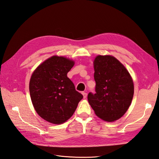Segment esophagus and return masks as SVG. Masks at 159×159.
<instances>
[{"mask_svg":"<svg viewBox=\"0 0 159 159\" xmlns=\"http://www.w3.org/2000/svg\"><path fill=\"white\" fill-rule=\"evenodd\" d=\"M81 93H82V95H83V96H84V99H85L86 98H87V95H88L87 93H85V92H82Z\"/></svg>","mask_w":159,"mask_h":159,"instance_id":"obj_1","label":"esophagus"}]
</instances>
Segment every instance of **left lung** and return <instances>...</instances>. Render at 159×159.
I'll return each instance as SVG.
<instances>
[{
  "instance_id": "left-lung-1",
  "label": "left lung",
  "mask_w": 159,
  "mask_h": 159,
  "mask_svg": "<svg viewBox=\"0 0 159 159\" xmlns=\"http://www.w3.org/2000/svg\"><path fill=\"white\" fill-rule=\"evenodd\" d=\"M95 93L88 102L95 113L106 121H114L126 113L131 103L134 85L124 66L111 56H98L93 62Z\"/></svg>"
}]
</instances>
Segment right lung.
I'll list each match as a JSON object with an SVG mask.
<instances>
[{
    "label": "right lung",
    "instance_id": "1",
    "mask_svg": "<svg viewBox=\"0 0 159 159\" xmlns=\"http://www.w3.org/2000/svg\"><path fill=\"white\" fill-rule=\"evenodd\" d=\"M74 61L64 57L52 56L32 74L30 94L33 106L40 116L54 124L69 119L83 95L77 91L67 74Z\"/></svg>",
    "mask_w": 159,
    "mask_h": 159
}]
</instances>
